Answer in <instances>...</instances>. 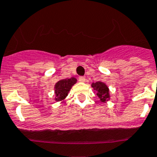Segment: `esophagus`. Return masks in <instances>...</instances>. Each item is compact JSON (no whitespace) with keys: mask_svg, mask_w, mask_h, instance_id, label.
<instances>
[{"mask_svg":"<svg viewBox=\"0 0 157 157\" xmlns=\"http://www.w3.org/2000/svg\"><path fill=\"white\" fill-rule=\"evenodd\" d=\"M78 81L81 82H84L86 81V78H85V77H82V76H80V77L78 78Z\"/></svg>","mask_w":157,"mask_h":157,"instance_id":"esophagus-1","label":"esophagus"}]
</instances>
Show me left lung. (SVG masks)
<instances>
[{"label": "left lung", "instance_id": "left-lung-1", "mask_svg": "<svg viewBox=\"0 0 157 157\" xmlns=\"http://www.w3.org/2000/svg\"><path fill=\"white\" fill-rule=\"evenodd\" d=\"M91 86L94 88V90L96 91L97 96L99 97L102 103H107L110 99V91L108 86L106 83L103 82L99 81L96 82H93Z\"/></svg>", "mask_w": 157, "mask_h": 157}]
</instances>
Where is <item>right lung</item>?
Segmentation results:
<instances>
[{
	"mask_svg": "<svg viewBox=\"0 0 157 157\" xmlns=\"http://www.w3.org/2000/svg\"><path fill=\"white\" fill-rule=\"evenodd\" d=\"M76 82H77V79L74 77L71 78L61 79L57 82L54 85V93H55L54 100L57 102L64 100L68 95V93L71 90V87Z\"/></svg>",
	"mask_w": 157,
	"mask_h": 157,
	"instance_id": "right-lung-1",
	"label": "right lung"
}]
</instances>
